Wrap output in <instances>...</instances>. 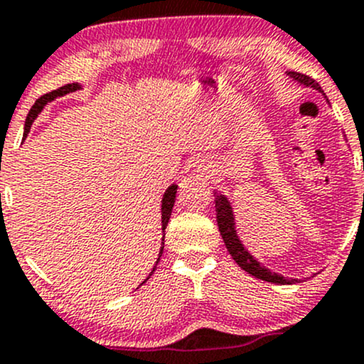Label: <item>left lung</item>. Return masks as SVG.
Returning <instances> with one entry per match:
<instances>
[{
	"mask_svg": "<svg viewBox=\"0 0 364 364\" xmlns=\"http://www.w3.org/2000/svg\"><path fill=\"white\" fill-rule=\"evenodd\" d=\"M287 75H289L292 80L301 83V85L311 87V89L318 90L323 94V90H321L318 82H315L311 77H308V75H303L298 72H287ZM214 196H215L217 225H219L220 236H223L225 248H228L229 255L235 258V262L237 263V265H240L245 272H248L250 275H253V277L262 279V281H267V282L282 284V286L284 284L299 282V279H287V277H284V275L270 272V270L267 269V267H263L260 262L255 260L252 255H250L248 250H246L243 243L240 241V237H237V232L235 228V214H232L231 203L228 202V198H225L224 195L215 193Z\"/></svg>",
	"mask_w": 364,
	"mask_h": 364,
	"instance_id": "left-lung-1",
	"label": "left lung"
}]
</instances>
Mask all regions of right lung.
I'll use <instances>...</instances> for the list:
<instances>
[{
  "mask_svg": "<svg viewBox=\"0 0 364 364\" xmlns=\"http://www.w3.org/2000/svg\"><path fill=\"white\" fill-rule=\"evenodd\" d=\"M80 89H82L80 83H68V85H63V87H60V89H56V90L49 92V94H44L43 97L37 99L34 106H32V109L28 111L27 119H25V133H23V135L27 136V133L31 132L32 123H34V119L37 118V116H39V112L44 109L46 104L51 102V101H54V99H56V97H61V95H66V94H70V92L80 90ZM176 190H178V186H176V185H171V186L168 188V190H166L164 196H162V231H164L166 225H168V223H169L171 212H173V207H174V200H176ZM162 241H164V240H162ZM162 250H164V246H161V252H159V258H157L156 265L159 263V260H161ZM154 270H156V267H154L152 272L149 274V277H150V275L154 274ZM149 277L145 279L144 282H147V281H149ZM144 282H141V284H144Z\"/></svg>",
  "mask_w": 364,
  "mask_h": 364,
  "instance_id": "add662e5",
  "label": "right lung"
}]
</instances>
